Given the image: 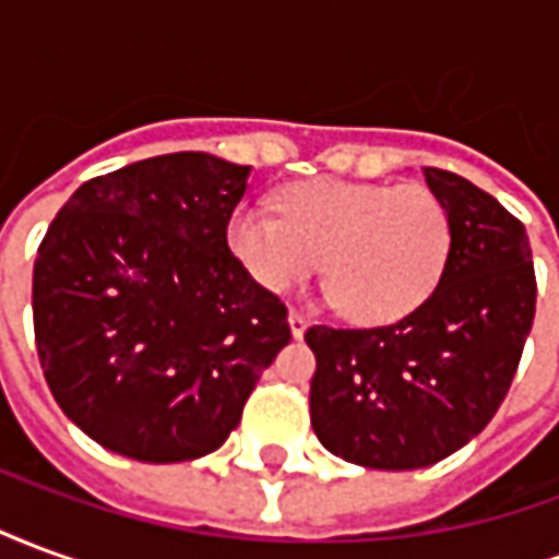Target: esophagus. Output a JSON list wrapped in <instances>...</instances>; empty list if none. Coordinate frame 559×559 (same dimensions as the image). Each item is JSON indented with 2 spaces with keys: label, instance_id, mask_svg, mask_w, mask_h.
Returning a JSON list of instances; mask_svg holds the SVG:
<instances>
[{
  "label": "esophagus",
  "instance_id": "obj_1",
  "mask_svg": "<svg viewBox=\"0 0 559 559\" xmlns=\"http://www.w3.org/2000/svg\"><path fill=\"white\" fill-rule=\"evenodd\" d=\"M290 332H293V338H302L305 332H308V326H311V320L302 314V311H290Z\"/></svg>",
  "mask_w": 559,
  "mask_h": 559
}]
</instances>
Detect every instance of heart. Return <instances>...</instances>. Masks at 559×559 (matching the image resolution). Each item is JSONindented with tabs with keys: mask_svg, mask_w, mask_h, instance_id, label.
Instances as JSON below:
<instances>
[{
	"mask_svg": "<svg viewBox=\"0 0 559 559\" xmlns=\"http://www.w3.org/2000/svg\"><path fill=\"white\" fill-rule=\"evenodd\" d=\"M281 215L242 206L227 242L266 290L311 278L323 260L332 308L356 323H389L419 308L443 278L452 221L425 185L311 179L278 197Z\"/></svg>",
	"mask_w": 559,
	"mask_h": 559,
	"instance_id": "obj_1",
	"label": "heart"
}]
</instances>
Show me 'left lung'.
I'll list each match as a JSON object with an SVG mask.
<instances>
[{"instance_id": "left-lung-1", "label": "left lung", "mask_w": 559, "mask_h": 559, "mask_svg": "<svg viewBox=\"0 0 559 559\" xmlns=\"http://www.w3.org/2000/svg\"><path fill=\"white\" fill-rule=\"evenodd\" d=\"M421 173L452 221L431 296L389 326L305 332L317 440L359 467H431L467 445L503 404L536 314L524 224L464 176Z\"/></svg>"}]
</instances>
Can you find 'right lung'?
I'll return each mask as SVG.
<instances>
[{
  "label": "right lung",
  "mask_w": 559,
  "mask_h": 559,
  "mask_svg": "<svg viewBox=\"0 0 559 559\" xmlns=\"http://www.w3.org/2000/svg\"><path fill=\"white\" fill-rule=\"evenodd\" d=\"M251 167L173 152L83 182L32 272L35 344L56 404L116 455L215 452L281 347L287 308L230 254Z\"/></svg>",
  "instance_id": "right-lung-1"
}]
</instances>
